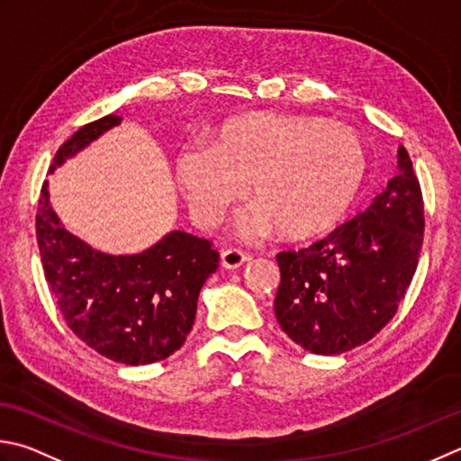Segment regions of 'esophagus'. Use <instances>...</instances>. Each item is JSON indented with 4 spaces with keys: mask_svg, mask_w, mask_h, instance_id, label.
I'll use <instances>...</instances> for the list:
<instances>
[{
    "mask_svg": "<svg viewBox=\"0 0 461 461\" xmlns=\"http://www.w3.org/2000/svg\"><path fill=\"white\" fill-rule=\"evenodd\" d=\"M243 261H248V256L243 254L241 249L238 248H228L221 251V266L228 267V269H236L240 267Z\"/></svg>",
    "mask_w": 461,
    "mask_h": 461,
    "instance_id": "esophagus-1",
    "label": "esophagus"
}]
</instances>
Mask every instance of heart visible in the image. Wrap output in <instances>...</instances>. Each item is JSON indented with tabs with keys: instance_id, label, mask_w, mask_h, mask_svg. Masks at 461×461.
I'll return each instance as SVG.
<instances>
[{
	"instance_id": "heart-1",
	"label": "heart",
	"mask_w": 461,
	"mask_h": 461,
	"mask_svg": "<svg viewBox=\"0 0 461 461\" xmlns=\"http://www.w3.org/2000/svg\"><path fill=\"white\" fill-rule=\"evenodd\" d=\"M367 171V149L356 131L312 117L254 112L231 117L213 140L179 151L176 177L194 218L223 220L246 192L256 203L241 228L269 223L285 238L330 228L356 200Z\"/></svg>"
}]
</instances>
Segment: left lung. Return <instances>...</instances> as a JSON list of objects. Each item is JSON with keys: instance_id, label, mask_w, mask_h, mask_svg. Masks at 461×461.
I'll use <instances>...</instances> for the list:
<instances>
[{"instance_id": "8db88e82", "label": "left lung", "mask_w": 461, "mask_h": 461, "mask_svg": "<svg viewBox=\"0 0 461 461\" xmlns=\"http://www.w3.org/2000/svg\"><path fill=\"white\" fill-rule=\"evenodd\" d=\"M366 212L328 238L276 256V318L297 346L336 356L377 336L398 312L423 243V195L408 151Z\"/></svg>"}]
</instances>
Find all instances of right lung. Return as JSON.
Returning a JSON list of instances; mask_svg holds the SVG:
<instances>
[{"mask_svg": "<svg viewBox=\"0 0 461 461\" xmlns=\"http://www.w3.org/2000/svg\"><path fill=\"white\" fill-rule=\"evenodd\" d=\"M122 122L86 123L58 149L50 171ZM35 233L43 276L68 328L99 356L125 366L166 359L194 326L197 295L220 266L210 240L171 231L138 256H107L63 228L43 182Z\"/></svg>", "mask_w": 461, "mask_h": 461, "instance_id": "add662e5", "label": "right lung"}]
</instances>
